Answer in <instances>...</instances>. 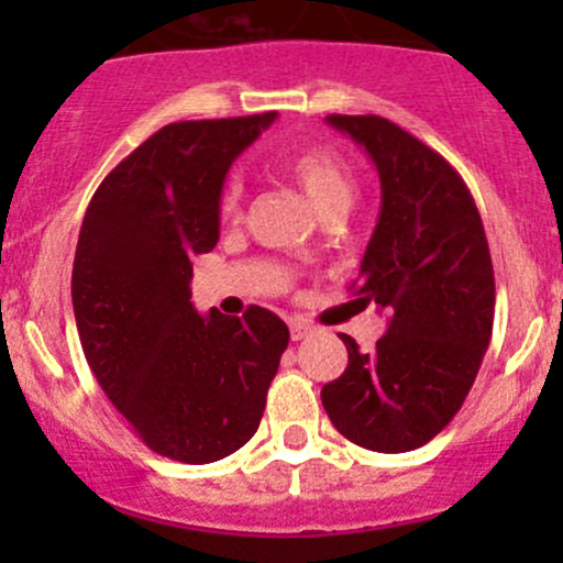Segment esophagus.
Returning <instances> with one entry per match:
<instances>
[{"label": "esophagus", "mask_w": 563, "mask_h": 563, "mask_svg": "<svg viewBox=\"0 0 563 563\" xmlns=\"http://www.w3.org/2000/svg\"><path fill=\"white\" fill-rule=\"evenodd\" d=\"M288 327H291L294 340H305L316 332V323L308 321V318H291V321H288Z\"/></svg>", "instance_id": "esophagus-1"}]
</instances>
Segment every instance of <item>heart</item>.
<instances>
[{
  "label": "heart",
  "instance_id": "b5f03b06",
  "mask_svg": "<svg viewBox=\"0 0 563 563\" xmlns=\"http://www.w3.org/2000/svg\"><path fill=\"white\" fill-rule=\"evenodd\" d=\"M277 172H283L321 214L343 209L351 198V168L338 150L327 144H305L277 155ZM240 187L229 185L220 192V223L231 225L240 220Z\"/></svg>",
  "mask_w": 563,
  "mask_h": 563
}]
</instances>
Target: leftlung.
<instances>
[{
	"label": "left lung",
	"instance_id": "obj_1",
	"mask_svg": "<svg viewBox=\"0 0 563 563\" xmlns=\"http://www.w3.org/2000/svg\"><path fill=\"white\" fill-rule=\"evenodd\" d=\"M371 155L382 214L354 297L389 327L362 354L349 334L343 376L323 384L334 428L373 452H408L439 435L474 387L493 334L496 280L479 209L460 174L384 117H327Z\"/></svg>",
	"mask_w": 563,
	"mask_h": 563
}]
</instances>
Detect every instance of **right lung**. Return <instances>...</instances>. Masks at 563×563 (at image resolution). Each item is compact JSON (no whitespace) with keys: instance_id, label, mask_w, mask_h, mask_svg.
I'll list each match as a JSON object with an SVG mask.
<instances>
[{"instance_id":"1","label":"right lung","mask_w":563,"mask_h":563,"mask_svg":"<svg viewBox=\"0 0 563 563\" xmlns=\"http://www.w3.org/2000/svg\"><path fill=\"white\" fill-rule=\"evenodd\" d=\"M275 117L166 124L100 181L78 234L84 356L139 439L179 463H214L253 439L288 345L272 310L198 316L190 302V258L218 245L225 174Z\"/></svg>"}]
</instances>
